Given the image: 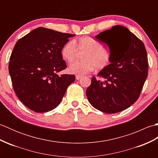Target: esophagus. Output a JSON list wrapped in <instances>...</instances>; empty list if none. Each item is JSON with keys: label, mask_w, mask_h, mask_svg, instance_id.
Returning a JSON list of instances; mask_svg holds the SVG:
<instances>
[{"label": "esophagus", "mask_w": 158, "mask_h": 158, "mask_svg": "<svg viewBox=\"0 0 158 158\" xmlns=\"http://www.w3.org/2000/svg\"><path fill=\"white\" fill-rule=\"evenodd\" d=\"M82 77V76L81 75H76V79L77 80H79V79H80Z\"/></svg>", "instance_id": "1"}]
</instances>
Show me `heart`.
<instances>
[{"instance_id": "heart-1", "label": "heart", "mask_w": 158, "mask_h": 158, "mask_svg": "<svg viewBox=\"0 0 158 158\" xmlns=\"http://www.w3.org/2000/svg\"><path fill=\"white\" fill-rule=\"evenodd\" d=\"M77 50L85 52L81 62H75L69 67L70 73L77 75L88 73L96 68L97 70L105 69L110 63V57L95 39L91 36H83L77 41H69L62 46L60 54L62 59L68 63L75 60Z\"/></svg>"}]
</instances>
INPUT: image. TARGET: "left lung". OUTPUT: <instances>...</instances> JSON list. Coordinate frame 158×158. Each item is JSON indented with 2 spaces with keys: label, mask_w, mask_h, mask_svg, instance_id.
I'll return each mask as SVG.
<instances>
[{
  "label": "left lung",
  "mask_w": 158,
  "mask_h": 158,
  "mask_svg": "<svg viewBox=\"0 0 158 158\" xmlns=\"http://www.w3.org/2000/svg\"><path fill=\"white\" fill-rule=\"evenodd\" d=\"M110 51V64L92 79L86 90L89 103L106 113L128 108L140 94L148 74V60L144 43L122 26H114L95 36Z\"/></svg>",
  "instance_id": "left-lung-1"
}]
</instances>
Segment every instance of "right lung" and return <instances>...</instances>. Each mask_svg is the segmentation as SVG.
Returning a JSON list of instances; mask_svg holds the SVG:
<instances>
[{"mask_svg":"<svg viewBox=\"0 0 158 158\" xmlns=\"http://www.w3.org/2000/svg\"><path fill=\"white\" fill-rule=\"evenodd\" d=\"M74 36L40 27L16 43L9 59V75L17 96L33 111L54 109L75 81L74 75L57 74L67 67L60 51Z\"/></svg>","mask_w":158,"mask_h":158,"instance_id":"right-lung-1","label":"right lung"}]
</instances>
